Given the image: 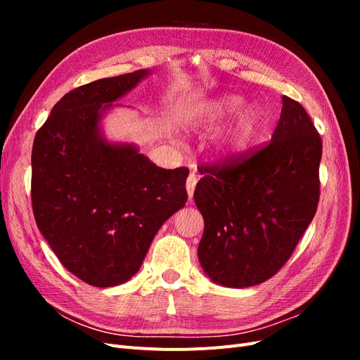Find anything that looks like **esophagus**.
<instances>
[{
  "instance_id": "1",
  "label": "esophagus",
  "mask_w": 360,
  "mask_h": 360,
  "mask_svg": "<svg viewBox=\"0 0 360 360\" xmlns=\"http://www.w3.org/2000/svg\"><path fill=\"white\" fill-rule=\"evenodd\" d=\"M197 181H198V179H197V176H195V172H191L188 180H186V191H188V195H189V200L192 198L195 186H197Z\"/></svg>"
}]
</instances>
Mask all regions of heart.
Masks as SVG:
<instances>
[{
  "instance_id": "obj_1",
  "label": "heart",
  "mask_w": 360,
  "mask_h": 360,
  "mask_svg": "<svg viewBox=\"0 0 360 360\" xmlns=\"http://www.w3.org/2000/svg\"><path fill=\"white\" fill-rule=\"evenodd\" d=\"M243 99L238 96H224L198 106L191 115L193 124H214L240 111ZM263 127V112L258 108H250L238 120L233 132L225 139L226 153H238L254 143V139Z\"/></svg>"
}]
</instances>
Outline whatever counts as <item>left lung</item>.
I'll return each mask as SVG.
<instances>
[{
  "instance_id": "left-lung-1",
  "label": "left lung",
  "mask_w": 360,
  "mask_h": 360,
  "mask_svg": "<svg viewBox=\"0 0 360 360\" xmlns=\"http://www.w3.org/2000/svg\"><path fill=\"white\" fill-rule=\"evenodd\" d=\"M321 151L304 108L282 96L267 146L201 167L193 198L204 217L198 258L207 276L245 288L278 274L317 212Z\"/></svg>"
}]
</instances>
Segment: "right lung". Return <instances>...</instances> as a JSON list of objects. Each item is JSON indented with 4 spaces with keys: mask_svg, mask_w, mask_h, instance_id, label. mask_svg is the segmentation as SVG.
Instances as JSON below:
<instances>
[{
    "mask_svg": "<svg viewBox=\"0 0 360 360\" xmlns=\"http://www.w3.org/2000/svg\"><path fill=\"white\" fill-rule=\"evenodd\" d=\"M147 75L103 78L64 94L32 144L36 224L61 264L93 287L132 278L162 224L188 201V168H159L99 130L102 112Z\"/></svg>",
    "mask_w": 360,
    "mask_h": 360,
    "instance_id": "right-lung-1",
    "label": "right lung"
}]
</instances>
